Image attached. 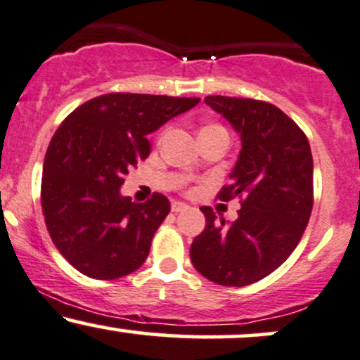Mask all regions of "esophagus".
<instances>
[{
	"mask_svg": "<svg viewBox=\"0 0 360 360\" xmlns=\"http://www.w3.org/2000/svg\"><path fill=\"white\" fill-rule=\"evenodd\" d=\"M188 205L184 204V202H173L172 204V212H184V210H187Z\"/></svg>",
	"mask_w": 360,
	"mask_h": 360,
	"instance_id": "obj_1",
	"label": "esophagus"
}]
</instances>
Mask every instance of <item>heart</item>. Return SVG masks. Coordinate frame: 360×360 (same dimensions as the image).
<instances>
[{
	"label": "heart",
	"instance_id": "heart-1",
	"mask_svg": "<svg viewBox=\"0 0 360 360\" xmlns=\"http://www.w3.org/2000/svg\"><path fill=\"white\" fill-rule=\"evenodd\" d=\"M212 126H217V124H212ZM212 126H205V128H212Z\"/></svg>",
	"mask_w": 360,
	"mask_h": 360
}]
</instances>
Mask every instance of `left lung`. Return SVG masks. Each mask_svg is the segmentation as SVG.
Here are the masks:
<instances>
[{
	"label": "left lung",
	"instance_id": "1",
	"mask_svg": "<svg viewBox=\"0 0 360 360\" xmlns=\"http://www.w3.org/2000/svg\"><path fill=\"white\" fill-rule=\"evenodd\" d=\"M240 134L243 150L219 200L240 198L234 222L200 207L207 226L190 257L207 280L246 286L273 273L298 246L314 209V158L302 128L276 105L257 99L207 96Z\"/></svg>",
	"mask_w": 360,
	"mask_h": 360
}]
</instances>
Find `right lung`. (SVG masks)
I'll use <instances>...</instances> for the list:
<instances>
[{"label":"right lung","instance_id":"obj_1","mask_svg":"<svg viewBox=\"0 0 360 360\" xmlns=\"http://www.w3.org/2000/svg\"><path fill=\"white\" fill-rule=\"evenodd\" d=\"M198 101L112 92L79 105L55 131L44 162L41 212L55 248L77 271L116 280L145 263L170 202L155 192L136 204L120 187L150 155L148 134Z\"/></svg>","mask_w":360,"mask_h":360}]
</instances>
